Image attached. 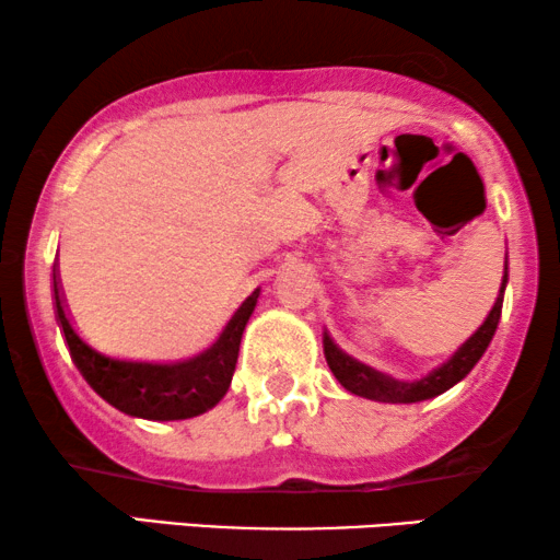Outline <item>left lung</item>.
Listing matches in <instances>:
<instances>
[{"instance_id":"left-lung-1","label":"left lung","mask_w":560,"mask_h":560,"mask_svg":"<svg viewBox=\"0 0 560 560\" xmlns=\"http://www.w3.org/2000/svg\"><path fill=\"white\" fill-rule=\"evenodd\" d=\"M504 285H508V259H504V278H502V288L500 295H497L494 308L489 311V316L485 324H481L477 331H474L469 339H466L454 357L448 362H443L441 366H435L433 372H428L425 377H420L416 382H402L389 377V374H382L372 366H366L357 359H351L349 354L336 347L334 339L328 334H324V354L326 362L331 366L334 377L341 382V387H347L351 395L366 397V400H377V402H420V400H431V397L446 393L462 382L466 374L474 370V364L479 362L481 354H485L489 341L497 331V324H500L502 316V298H504Z\"/></svg>"}]
</instances>
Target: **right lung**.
<instances>
[{"mask_svg": "<svg viewBox=\"0 0 560 560\" xmlns=\"http://www.w3.org/2000/svg\"><path fill=\"white\" fill-rule=\"evenodd\" d=\"M58 265H52V295H56L58 324L83 380L114 408L148 420H186L211 410L232 385L244 326L255 311L259 290L244 301L224 331L198 357L183 362L158 364L137 359L106 357L86 343L66 313L60 293Z\"/></svg>", "mask_w": 560, "mask_h": 560, "instance_id": "right-lung-1", "label": "right lung"}]
</instances>
